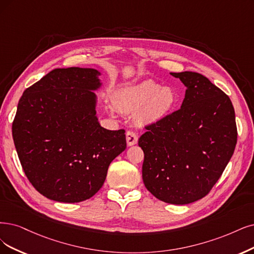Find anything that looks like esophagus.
<instances>
[{
  "mask_svg": "<svg viewBox=\"0 0 254 254\" xmlns=\"http://www.w3.org/2000/svg\"><path fill=\"white\" fill-rule=\"evenodd\" d=\"M127 143L128 146L135 145L138 142V136L133 130H127Z\"/></svg>",
  "mask_w": 254,
  "mask_h": 254,
  "instance_id": "obj_1",
  "label": "esophagus"
}]
</instances>
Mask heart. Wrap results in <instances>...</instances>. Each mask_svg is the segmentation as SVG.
Listing matches in <instances>:
<instances>
[{"instance_id": "heart-1", "label": "heart", "mask_w": 254, "mask_h": 254, "mask_svg": "<svg viewBox=\"0 0 254 254\" xmlns=\"http://www.w3.org/2000/svg\"><path fill=\"white\" fill-rule=\"evenodd\" d=\"M176 94L154 80L122 88L115 94L114 105L127 114H136L139 124H154L164 118L176 105Z\"/></svg>"}]
</instances>
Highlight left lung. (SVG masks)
Wrapping results in <instances>:
<instances>
[{
	"mask_svg": "<svg viewBox=\"0 0 254 254\" xmlns=\"http://www.w3.org/2000/svg\"><path fill=\"white\" fill-rule=\"evenodd\" d=\"M171 75L186 87L182 106L145 126L138 144L147 190L165 203L184 205L204 198L220 179L238 129L230 98L207 77L190 71Z\"/></svg>",
	"mask_w": 254,
	"mask_h": 254,
	"instance_id": "1",
	"label": "left lung"
}]
</instances>
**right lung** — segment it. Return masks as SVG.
Returning <instances> with one entry per match:
<instances>
[{"instance_id": "1", "label": "right lung", "mask_w": 254, "mask_h": 254, "mask_svg": "<svg viewBox=\"0 0 254 254\" xmlns=\"http://www.w3.org/2000/svg\"><path fill=\"white\" fill-rule=\"evenodd\" d=\"M99 75L90 68L54 69L18 101L12 122L17 156L28 180L50 200L90 199L127 147L126 130L102 127L96 117Z\"/></svg>"}]
</instances>
